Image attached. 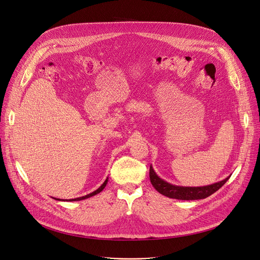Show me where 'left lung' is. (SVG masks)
<instances>
[{"label":"left lung","instance_id":"8db88e82","mask_svg":"<svg viewBox=\"0 0 260 260\" xmlns=\"http://www.w3.org/2000/svg\"><path fill=\"white\" fill-rule=\"evenodd\" d=\"M229 178L230 176L222 181H218L216 183L206 185V186H197V187L196 186H178L165 181L164 179H161L156 174L153 167L152 166L150 167V180L154 188L158 192H160L161 194L168 198L177 199V200L205 199L221 188L228 181Z\"/></svg>","mask_w":260,"mask_h":260}]
</instances>
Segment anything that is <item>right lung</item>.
Instances as JSON below:
<instances>
[{"label":"right lung","mask_w":260,"mask_h":260,"mask_svg":"<svg viewBox=\"0 0 260 260\" xmlns=\"http://www.w3.org/2000/svg\"><path fill=\"white\" fill-rule=\"evenodd\" d=\"M107 182H108V178H107L106 180L104 181V183H103L101 186H100L98 189H95L94 191H92V192H90V193H88V194H86V196H83V197L76 198V199H70L69 201H80V200H84V199L90 198V197H92V196H94V194H96V193H99V192H101V191L105 188V186H106ZM54 199H55V200H58V201H68V200H59V199H56V198H54Z\"/></svg>","instance_id":"1"}]
</instances>
